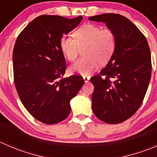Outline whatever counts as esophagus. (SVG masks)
I'll return each instance as SVG.
<instances>
[{
  "instance_id": "1",
  "label": "esophagus",
  "mask_w": 157,
  "mask_h": 157,
  "mask_svg": "<svg viewBox=\"0 0 157 157\" xmlns=\"http://www.w3.org/2000/svg\"><path fill=\"white\" fill-rule=\"evenodd\" d=\"M90 79V77H87V76H84V77H83V80H84L85 83H87V82H89Z\"/></svg>"
}]
</instances>
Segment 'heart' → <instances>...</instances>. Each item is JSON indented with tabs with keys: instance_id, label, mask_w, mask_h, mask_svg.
I'll list each match as a JSON object with an SVG mask.
<instances>
[{
	"instance_id": "obj_1",
	"label": "heart",
	"mask_w": 157,
	"mask_h": 157,
	"mask_svg": "<svg viewBox=\"0 0 157 157\" xmlns=\"http://www.w3.org/2000/svg\"><path fill=\"white\" fill-rule=\"evenodd\" d=\"M73 37L63 36L60 48L63 55L70 61L77 58L80 49L83 58L69 67L71 74L90 75L97 68L98 64L105 65L111 60L116 48V36L110 29H102L94 24H86L76 29Z\"/></svg>"
}]
</instances>
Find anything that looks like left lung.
Instances as JSON below:
<instances>
[{
    "instance_id": "obj_1",
    "label": "left lung",
    "mask_w": 157,
    "mask_h": 157,
    "mask_svg": "<svg viewBox=\"0 0 157 157\" xmlns=\"http://www.w3.org/2000/svg\"><path fill=\"white\" fill-rule=\"evenodd\" d=\"M89 20L105 23L116 36L113 56L90 80L94 86L95 115L108 124H118L131 118L144 99L152 71L148 42L138 28L120 14H101Z\"/></svg>"
}]
</instances>
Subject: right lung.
<instances>
[{"instance_id":"right-lung-1","label":"right lung","mask_w":157,"mask_h":157,"mask_svg":"<svg viewBox=\"0 0 157 157\" xmlns=\"http://www.w3.org/2000/svg\"><path fill=\"white\" fill-rule=\"evenodd\" d=\"M83 17H36L20 33L13 52L14 83L22 103L38 121L59 123L71 112L70 101L84 84L78 75L62 78L66 61L60 41Z\"/></svg>"}]
</instances>
